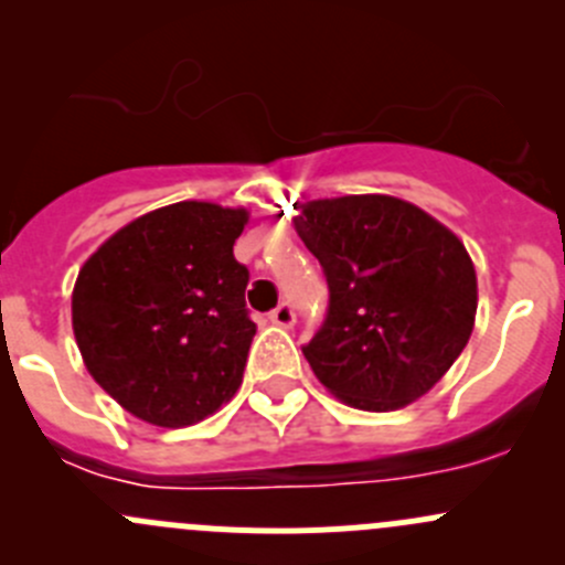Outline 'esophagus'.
<instances>
[{"instance_id": "34e87169", "label": "esophagus", "mask_w": 565, "mask_h": 565, "mask_svg": "<svg viewBox=\"0 0 565 565\" xmlns=\"http://www.w3.org/2000/svg\"><path fill=\"white\" fill-rule=\"evenodd\" d=\"M270 319L278 324V328H292V324H295V306L289 303V300H284V303H278L276 309L270 311Z\"/></svg>"}]
</instances>
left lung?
I'll use <instances>...</instances> for the list:
<instances>
[{
    "label": "left lung",
    "instance_id": "left-lung-1",
    "mask_svg": "<svg viewBox=\"0 0 565 565\" xmlns=\"http://www.w3.org/2000/svg\"><path fill=\"white\" fill-rule=\"evenodd\" d=\"M295 230L330 289L324 322L303 344L319 383L374 413L424 396L476 322V267L459 237L377 193L306 204Z\"/></svg>",
    "mask_w": 565,
    "mask_h": 565
}]
</instances>
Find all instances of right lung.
Wrapping results in <instances>:
<instances>
[{
    "instance_id": "obj_1",
    "label": "right lung",
    "mask_w": 565,
    "mask_h": 565,
    "mask_svg": "<svg viewBox=\"0 0 565 565\" xmlns=\"http://www.w3.org/2000/svg\"><path fill=\"white\" fill-rule=\"evenodd\" d=\"M246 221V210L169 204L122 226L78 273V350L95 383L136 418L180 429L241 388L256 333L248 267L232 250Z\"/></svg>"
}]
</instances>
